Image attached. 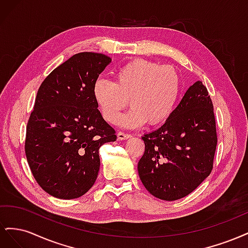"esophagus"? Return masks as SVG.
<instances>
[{
	"mask_svg": "<svg viewBox=\"0 0 248 248\" xmlns=\"http://www.w3.org/2000/svg\"><path fill=\"white\" fill-rule=\"evenodd\" d=\"M117 137H118V139H119V140H123L130 139L132 136H131L130 133H126V132H123V131H119V132H118V134H117Z\"/></svg>",
	"mask_w": 248,
	"mask_h": 248,
	"instance_id": "34e87169",
	"label": "esophagus"
}]
</instances>
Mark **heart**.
Instances as JSON below:
<instances>
[{"mask_svg": "<svg viewBox=\"0 0 248 248\" xmlns=\"http://www.w3.org/2000/svg\"><path fill=\"white\" fill-rule=\"evenodd\" d=\"M114 81L99 78L93 98L102 117L115 124L127 106L132 107L120 123L127 127L160 125L170 117L178 102L181 81L170 66L147 60H133L114 72Z\"/></svg>", "mask_w": 248, "mask_h": 248, "instance_id": "b5f03b06", "label": "heart"}]
</instances>
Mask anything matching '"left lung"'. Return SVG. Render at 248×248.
Listing matches in <instances>:
<instances>
[{
	"label": "left lung",
	"mask_w": 248,
	"mask_h": 248,
	"mask_svg": "<svg viewBox=\"0 0 248 248\" xmlns=\"http://www.w3.org/2000/svg\"><path fill=\"white\" fill-rule=\"evenodd\" d=\"M139 176L152 196L176 201L211 174L217 145L213 103L198 80L160 128L144 134Z\"/></svg>",
	"instance_id": "1"
}]
</instances>
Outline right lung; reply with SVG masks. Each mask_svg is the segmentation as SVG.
I'll list each match as a JSON object with an SVG mask.
<instances>
[{"label":"right lung","mask_w":248,"mask_h":248,"mask_svg":"<svg viewBox=\"0 0 248 248\" xmlns=\"http://www.w3.org/2000/svg\"><path fill=\"white\" fill-rule=\"evenodd\" d=\"M111 59L79 52L52 70L37 93L25 151L32 174L50 196L79 198L94 185L99 148L117 140L93 98V86Z\"/></svg>","instance_id":"obj_1"}]
</instances>
